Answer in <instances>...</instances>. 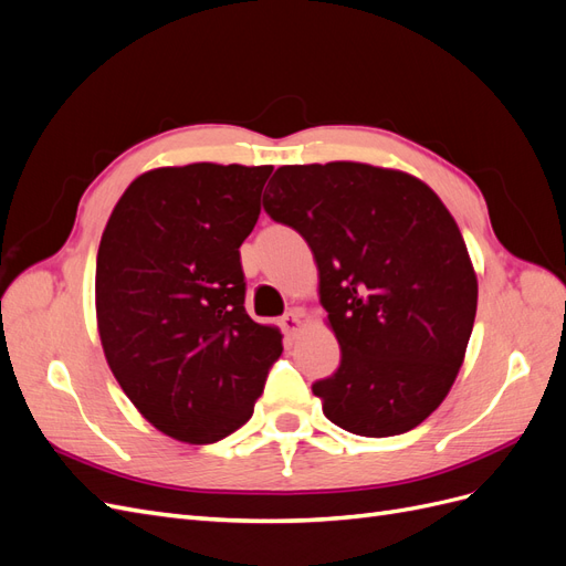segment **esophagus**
<instances>
[{
	"label": "esophagus",
	"mask_w": 566,
	"mask_h": 566,
	"mask_svg": "<svg viewBox=\"0 0 566 566\" xmlns=\"http://www.w3.org/2000/svg\"><path fill=\"white\" fill-rule=\"evenodd\" d=\"M281 328H283L285 335L297 337V335L304 331L302 314H300V312H287V314L281 318Z\"/></svg>",
	"instance_id": "obj_1"
}]
</instances>
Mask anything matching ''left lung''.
I'll use <instances>...</instances> for the list:
<instances>
[{
    "label": "left lung",
    "instance_id": "left-lung-1",
    "mask_svg": "<svg viewBox=\"0 0 566 566\" xmlns=\"http://www.w3.org/2000/svg\"><path fill=\"white\" fill-rule=\"evenodd\" d=\"M264 210L312 248L339 368L312 385L358 437L418 427L447 399L476 314V276L430 186L364 163L285 165Z\"/></svg>",
    "mask_w": 566,
    "mask_h": 566
}]
</instances>
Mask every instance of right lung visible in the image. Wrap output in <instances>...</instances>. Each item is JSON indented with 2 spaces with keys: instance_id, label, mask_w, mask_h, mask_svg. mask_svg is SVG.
Segmentation results:
<instances>
[{
  "instance_id": "obj_1",
  "label": "right lung",
  "mask_w": 566,
  "mask_h": 566,
  "mask_svg": "<svg viewBox=\"0 0 566 566\" xmlns=\"http://www.w3.org/2000/svg\"><path fill=\"white\" fill-rule=\"evenodd\" d=\"M271 165L193 163L136 177L96 254L106 361L167 437L214 443L243 427L283 352L245 312L241 252Z\"/></svg>"
}]
</instances>
